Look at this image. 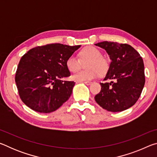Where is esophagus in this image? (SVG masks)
Returning a JSON list of instances; mask_svg holds the SVG:
<instances>
[{
  "mask_svg": "<svg viewBox=\"0 0 157 157\" xmlns=\"http://www.w3.org/2000/svg\"><path fill=\"white\" fill-rule=\"evenodd\" d=\"M84 84H87V85H89V84H91L92 82H89V81H84L83 82Z\"/></svg>",
  "mask_w": 157,
  "mask_h": 157,
  "instance_id": "1",
  "label": "esophagus"
}]
</instances>
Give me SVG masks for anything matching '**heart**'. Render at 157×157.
<instances>
[{"mask_svg":"<svg viewBox=\"0 0 157 157\" xmlns=\"http://www.w3.org/2000/svg\"><path fill=\"white\" fill-rule=\"evenodd\" d=\"M79 58L75 55H70L66 59V66L69 71L76 72L81 68L82 63L89 60L86 67L88 70H82L72 75V79L75 81H88L98 78L100 75H105L109 68L108 60L102 57L100 50L94 46H87L79 53Z\"/></svg>","mask_w":157,"mask_h":157,"instance_id":"obj_1","label":"heart"}]
</instances>
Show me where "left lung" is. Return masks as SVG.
<instances>
[{"label":"left lung","mask_w":157,"mask_h":157,"mask_svg":"<svg viewBox=\"0 0 157 157\" xmlns=\"http://www.w3.org/2000/svg\"><path fill=\"white\" fill-rule=\"evenodd\" d=\"M105 49L111 60L101 91L95 100L103 109L111 112L127 109L139 100L145 78L142 57L134 48L127 44L102 41L95 44Z\"/></svg>","instance_id":"left-lung-1"}]
</instances>
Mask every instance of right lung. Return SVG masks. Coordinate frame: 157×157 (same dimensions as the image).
<instances>
[{
	"instance_id": "right-lung-1",
	"label": "right lung",
	"mask_w": 157,
	"mask_h": 157,
	"mask_svg": "<svg viewBox=\"0 0 157 157\" xmlns=\"http://www.w3.org/2000/svg\"><path fill=\"white\" fill-rule=\"evenodd\" d=\"M79 47L50 44L32 48L21 57L15 82L25 105L47 113L57 110L70 98L75 82L61 78L71 75L66 59Z\"/></svg>"
}]
</instances>
